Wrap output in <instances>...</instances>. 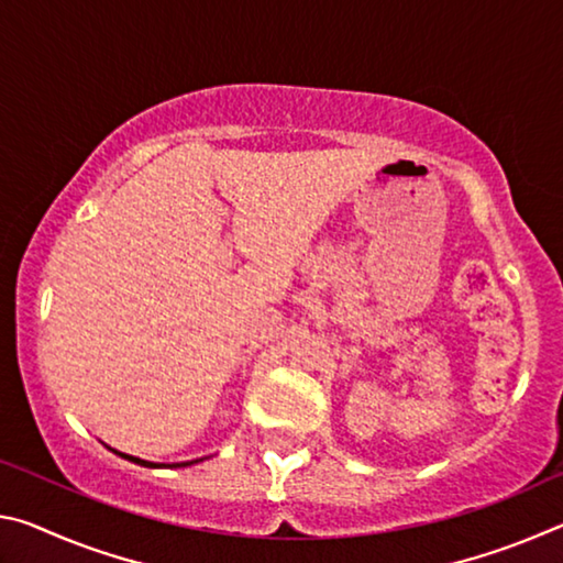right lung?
I'll list each match as a JSON object with an SVG mask.
<instances>
[{"instance_id":"right-lung-1","label":"right lung","mask_w":563,"mask_h":563,"mask_svg":"<svg viewBox=\"0 0 563 563\" xmlns=\"http://www.w3.org/2000/svg\"><path fill=\"white\" fill-rule=\"evenodd\" d=\"M111 450V446H109ZM113 454H119V456H123V460H129V462H133V464H141V466H151V470H158V466H190V464H196V462H203V460H190V462H176V464H156V462H146V460H139V456H131V454H123V452H117V450H111Z\"/></svg>"}]
</instances>
